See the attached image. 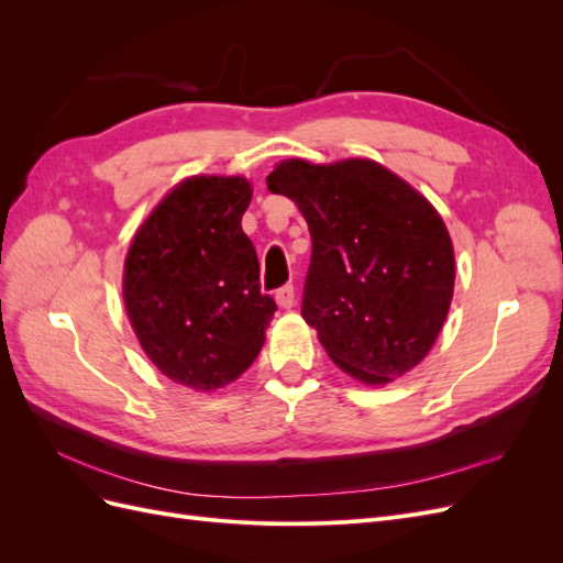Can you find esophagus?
Listing matches in <instances>:
<instances>
[{
  "instance_id": "34e87169",
  "label": "esophagus",
  "mask_w": 563,
  "mask_h": 563,
  "mask_svg": "<svg viewBox=\"0 0 563 563\" xmlns=\"http://www.w3.org/2000/svg\"><path fill=\"white\" fill-rule=\"evenodd\" d=\"M275 298L279 302V308H286V310L294 308V305H296V286L294 284H284L282 288H277Z\"/></svg>"
}]
</instances>
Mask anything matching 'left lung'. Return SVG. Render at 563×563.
<instances>
[{"mask_svg": "<svg viewBox=\"0 0 563 563\" xmlns=\"http://www.w3.org/2000/svg\"><path fill=\"white\" fill-rule=\"evenodd\" d=\"M267 190L298 203L312 236L302 319L356 380L411 371L444 327L455 258L444 220L411 185L368 159L282 162Z\"/></svg>", "mask_w": 563, "mask_h": 563, "instance_id": "1", "label": "left lung"}]
</instances>
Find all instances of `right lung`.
<instances>
[{
	"label": "right lung",
	"mask_w": 563,
	"mask_h": 563,
	"mask_svg": "<svg viewBox=\"0 0 563 563\" xmlns=\"http://www.w3.org/2000/svg\"><path fill=\"white\" fill-rule=\"evenodd\" d=\"M251 185L197 176L168 192L135 232L124 302L145 354L164 376L218 389L253 364L277 312L242 230Z\"/></svg>",
	"instance_id": "right-lung-1"
}]
</instances>
